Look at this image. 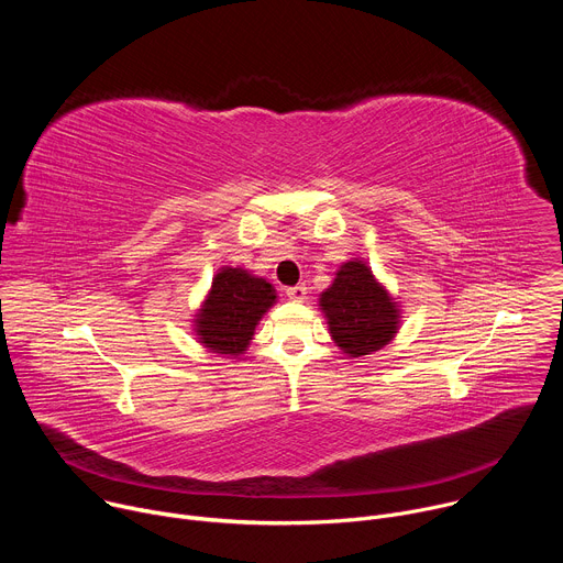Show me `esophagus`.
<instances>
[{
  "label": "esophagus",
  "mask_w": 563,
  "mask_h": 563,
  "mask_svg": "<svg viewBox=\"0 0 563 563\" xmlns=\"http://www.w3.org/2000/svg\"><path fill=\"white\" fill-rule=\"evenodd\" d=\"M287 296H289L291 300H296V302H302V300L307 298V287H305V285H294V287L287 289Z\"/></svg>",
  "instance_id": "34e87169"
}]
</instances>
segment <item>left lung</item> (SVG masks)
Masks as SVG:
<instances>
[{"instance_id":"8db88e82","label":"left lung","mask_w":563,"mask_h":563,"mask_svg":"<svg viewBox=\"0 0 563 563\" xmlns=\"http://www.w3.org/2000/svg\"><path fill=\"white\" fill-rule=\"evenodd\" d=\"M330 334L350 356H365L387 345L398 328V309L363 261L345 263L332 287L320 294Z\"/></svg>"}]
</instances>
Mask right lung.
<instances>
[{
    "instance_id": "obj_1",
    "label": "right lung",
    "mask_w": 563,
    "mask_h": 563,
    "mask_svg": "<svg viewBox=\"0 0 563 563\" xmlns=\"http://www.w3.org/2000/svg\"><path fill=\"white\" fill-rule=\"evenodd\" d=\"M274 300L276 291L265 278L238 267L220 269L196 318L200 341L218 354H243Z\"/></svg>"
}]
</instances>
